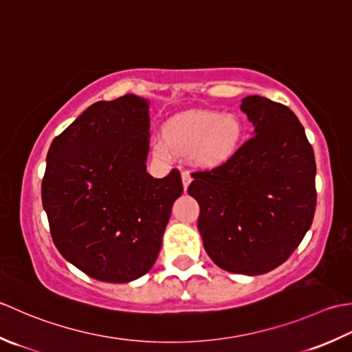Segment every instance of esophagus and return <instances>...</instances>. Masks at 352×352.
Returning a JSON list of instances; mask_svg holds the SVG:
<instances>
[{
  "label": "esophagus",
  "instance_id": "obj_1",
  "mask_svg": "<svg viewBox=\"0 0 352 352\" xmlns=\"http://www.w3.org/2000/svg\"><path fill=\"white\" fill-rule=\"evenodd\" d=\"M191 175L188 173V171H182V184H184V190L188 188V185L191 182Z\"/></svg>",
  "mask_w": 352,
  "mask_h": 352
}]
</instances>
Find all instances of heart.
<instances>
[{
	"label": "heart",
	"mask_w": 352,
	"mask_h": 352,
	"mask_svg": "<svg viewBox=\"0 0 352 352\" xmlns=\"http://www.w3.org/2000/svg\"><path fill=\"white\" fill-rule=\"evenodd\" d=\"M241 132V123L231 113H184L164 126V138L153 142V152L164 160L175 152L192 153L202 166H219L234 155Z\"/></svg>",
	"instance_id": "b5f03b06"
}]
</instances>
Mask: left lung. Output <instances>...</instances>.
Listing matches in <instances>:
<instances>
[{
	"instance_id": "obj_1",
	"label": "left lung",
	"mask_w": 352,
	"mask_h": 352,
	"mask_svg": "<svg viewBox=\"0 0 352 352\" xmlns=\"http://www.w3.org/2000/svg\"><path fill=\"white\" fill-rule=\"evenodd\" d=\"M255 135L211 170H197L188 195L199 206L204 246L219 267L261 275L289 258L316 210V162L302 124L289 107L243 98Z\"/></svg>"
}]
</instances>
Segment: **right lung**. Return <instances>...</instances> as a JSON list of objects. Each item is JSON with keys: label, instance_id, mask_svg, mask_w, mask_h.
Wrapping results in <instances>:
<instances>
[{"label": "right lung", "instance_id": "right-lung-1", "mask_svg": "<svg viewBox=\"0 0 352 352\" xmlns=\"http://www.w3.org/2000/svg\"><path fill=\"white\" fill-rule=\"evenodd\" d=\"M148 103L126 94L89 106L47 155L42 205L62 256L97 281L129 283L152 269L171 206L173 168L147 173Z\"/></svg>", "mask_w": 352, "mask_h": 352}]
</instances>
